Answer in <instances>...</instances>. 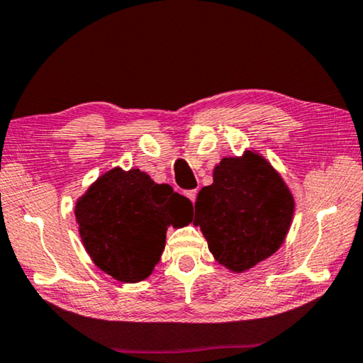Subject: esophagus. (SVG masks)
I'll return each instance as SVG.
<instances>
[{
  "label": "esophagus",
  "instance_id": "obj_1",
  "mask_svg": "<svg viewBox=\"0 0 363 363\" xmlns=\"http://www.w3.org/2000/svg\"><path fill=\"white\" fill-rule=\"evenodd\" d=\"M186 194V196L187 199L190 200V201H195V199H196V190H187V192H184Z\"/></svg>",
  "mask_w": 363,
  "mask_h": 363
}]
</instances>
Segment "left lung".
<instances>
[{
  "mask_svg": "<svg viewBox=\"0 0 363 363\" xmlns=\"http://www.w3.org/2000/svg\"><path fill=\"white\" fill-rule=\"evenodd\" d=\"M294 199L284 177L256 150L224 157L213 184L200 190L194 225L220 266L243 274L266 261L285 242Z\"/></svg>",
  "mask_w": 363,
  "mask_h": 363,
  "instance_id": "obj_1",
  "label": "left lung"
}]
</instances>
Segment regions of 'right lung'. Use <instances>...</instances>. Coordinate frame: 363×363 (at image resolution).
<instances>
[{"label": "right lung", "instance_id": "1", "mask_svg": "<svg viewBox=\"0 0 363 363\" xmlns=\"http://www.w3.org/2000/svg\"><path fill=\"white\" fill-rule=\"evenodd\" d=\"M192 201L140 169L115 167L97 177L75 205L86 253L123 284L145 280L162 257L169 225L192 223Z\"/></svg>", "mask_w": 363, "mask_h": 363}]
</instances>
